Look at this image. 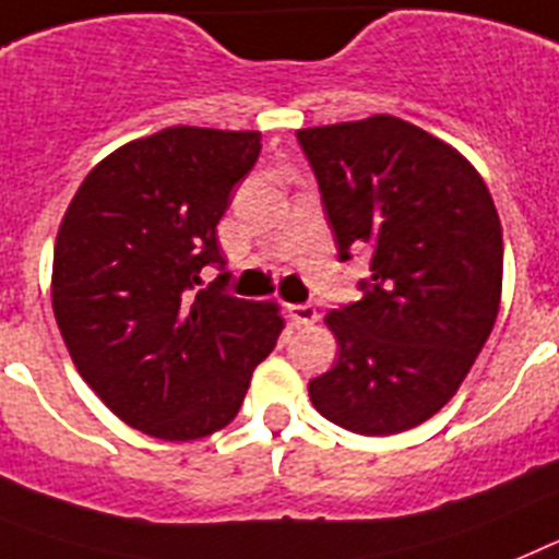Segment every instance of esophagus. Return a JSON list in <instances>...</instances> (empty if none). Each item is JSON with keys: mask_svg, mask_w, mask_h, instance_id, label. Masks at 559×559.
Wrapping results in <instances>:
<instances>
[{"mask_svg": "<svg viewBox=\"0 0 559 559\" xmlns=\"http://www.w3.org/2000/svg\"><path fill=\"white\" fill-rule=\"evenodd\" d=\"M289 320L295 326H309V323L318 320V309L312 304H295V307H289Z\"/></svg>", "mask_w": 559, "mask_h": 559, "instance_id": "34e87169", "label": "esophagus"}]
</instances>
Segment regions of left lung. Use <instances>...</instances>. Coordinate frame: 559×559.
Masks as SVG:
<instances>
[{"instance_id": "left-lung-1", "label": "left lung", "mask_w": 559, "mask_h": 559, "mask_svg": "<svg viewBox=\"0 0 559 559\" xmlns=\"http://www.w3.org/2000/svg\"><path fill=\"white\" fill-rule=\"evenodd\" d=\"M340 261L371 252L362 298L332 309L337 362L309 382L334 425L391 436L453 400L501 307L503 236L481 174L394 115L300 129Z\"/></svg>"}]
</instances>
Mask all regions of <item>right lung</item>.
Masks as SVG:
<instances>
[{"mask_svg": "<svg viewBox=\"0 0 559 559\" xmlns=\"http://www.w3.org/2000/svg\"><path fill=\"white\" fill-rule=\"evenodd\" d=\"M261 152L259 132L171 126L100 159L52 252V312L72 362L111 414L165 441L211 436L239 414L275 348L278 304L193 295L225 270L216 225Z\"/></svg>", "mask_w": 559, "mask_h": 559, "instance_id": "right-lung-1", "label": "right lung"}]
</instances>
